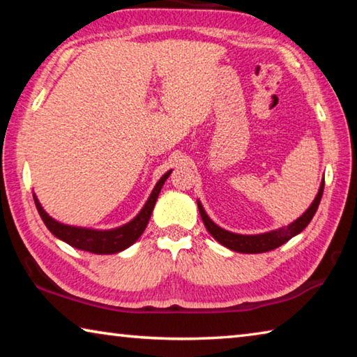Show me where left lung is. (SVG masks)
<instances>
[{
	"mask_svg": "<svg viewBox=\"0 0 357 357\" xmlns=\"http://www.w3.org/2000/svg\"><path fill=\"white\" fill-rule=\"evenodd\" d=\"M323 189H324V179L321 181V185H319L315 200L312 202L309 209H307L305 213L299 217V219H296L294 222H291L287 227H282L279 229H273V231L261 233V234H238V233L227 231V229H223L219 225H215V223L209 219L208 214L204 213V209H203L200 202H197V203H198V211H200V215L203 219L204 227H206V229L211 233V236H213L217 243H220L222 245H225L227 249L234 250V252L263 253V252L274 250V249H277V247H280L282 244H285L287 241L296 236V234H299L302 229L309 225L310 220L313 219V215H315V213H317L319 202H321Z\"/></svg>",
	"mask_w": 357,
	"mask_h": 357,
	"instance_id": "left-lung-1",
	"label": "left lung"
}]
</instances>
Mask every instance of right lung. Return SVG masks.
Listing matches in <instances>:
<instances>
[{"mask_svg": "<svg viewBox=\"0 0 357 357\" xmlns=\"http://www.w3.org/2000/svg\"><path fill=\"white\" fill-rule=\"evenodd\" d=\"M172 174V170H168L164 176H162L157 184L154 185L153 192L144 203L143 209L138 213L134 219L126 223L123 227L113 228V229H93V228H83V227H72L64 225V223L58 222L53 217L48 215L44 208L40 206L38 197L33 195L36 208L39 211L40 219L44 220L45 227L55 234L58 239L64 241L69 245L75 247L78 250L98 253V255H108V253H118L121 250L128 249L135 241L142 236V233L146 228L148 222L153 214L154 204L159 197L162 185L167 181V178Z\"/></svg>", "mask_w": 357, "mask_h": 357, "instance_id": "right-lung-1", "label": "right lung"}]
</instances>
